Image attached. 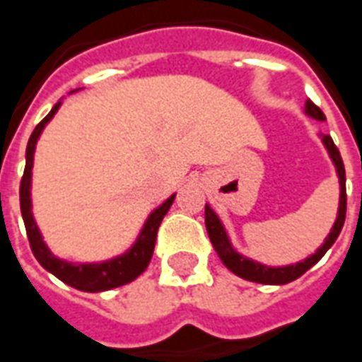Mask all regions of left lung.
<instances>
[{"label": "left lung", "instance_id": "obj_1", "mask_svg": "<svg viewBox=\"0 0 362 362\" xmlns=\"http://www.w3.org/2000/svg\"><path fill=\"white\" fill-rule=\"evenodd\" d=\"M306 115H310L312 119L317 120H325L323 111L312 102V100H308L306 102ZM323 139L325 147L329 151L330 158L334 162L336 166V173H338V179H340V206H338V217L334 221V226H332V230L327 238H325V243L321 247L312 255V257H308L302 262H296V264L291 266H279V268H272V266H264L260 264V262H255L251 259H245L243 255H240L236 249L232 247L230 240L226 236V230L223 223L217 217V213L213 211L211 207L206 204V228L207 234H209V240H211L213 247L219 255V259L223 260V264L228 268L230 272H234L236 276L243 277V279H247V281H255V283H264V285H285V283H291L298 279V277L312 268L315 262L321 260L327 251L332 247V243L336 242V238L340 236L341 226H344V221H346V170H344V162H341L340 151L332 141V137L330 136H321Z\"/></svg>", "mask_w": 362, "mask_h": 362}]
</instances>
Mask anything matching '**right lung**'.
Wrapping results in <instances>:
<instances>
[{"mask_svg": "<svg viewBox=\"0 0 362 362\" xmlns=\"http://www.w3.org/2000/svg\"><path fill=\"white\" fill-rule=\"evenodd\" d=\"M60 103L62 102L54 103V107L50 109V113L35 126V130L32 132L30 141H28L26 168H24V175H22L21 181L22 219H24V226H26V234L28 240H30V247H32L33 257L37 259V262L43 266L45 270L50 272L60 281L71 285L74 288H79V291H85V293H102V291H109V288L120 287V285L134 281L137 276H141L143 272L147 270L151 257H153V251H155L156 232H158V226H160L168 209L172 207L173 200H175V194L170 196L160 207H156L155 211L151 213L149 219L145 221V225H143L141 232L137 236V242L124 255H120L117 259L105 260V262H96V264H74V262H67V260L56 259L54 255L49 251V247L45 245L41 232H39L37 225L33 221L30 187H32V168L35 143H37L45 124L54 117V113L60 107Z\"/></svg>", "mask_w": 362, "mask_h": 362, "instance_id": "1", "label": "right lung"}]
</instances>
